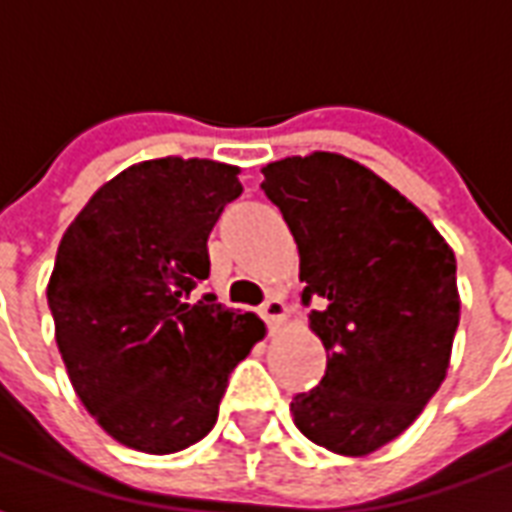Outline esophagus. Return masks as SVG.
I'll use <instances>...</instances> for the list:
<instances>
[{"mask_svg": "<svg viewBox=\"0 0 512 512\" xmlns=\"http://www.w3.org/2000/svg\"><path fill=\"white\" fill-rule=\"evenodd\" d=\"M260 312H263V318H266L271 326H279V323L288 318V304L282 299H268L263 307H260Z\"/></svg>", "mask_w": 512, "mask_h": 512, "instance_id": "esophagus-1", "label": "esophagus"}]
</instances>
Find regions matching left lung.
<instances>
[{
    "label": "left lung",
    "mask_w": 512,
    "mask_h": 512,
    "mask_svg": "<svg viewBox=\"0 0 512 512\" xmlns=\"http://www.w3.org/2000/svg\"><path fill=\"white\" fill-rule=\"evenodd\" d=\"M301 257V299L326 376L290 403L296 428L337 455L395 441L447 378L461 321L455 252L373 169L315 150L260 169Z\"/></svg>",
    "instance_id": "1"
}]
</instances>
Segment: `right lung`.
<instances>
[{"label": "right lung", "mask_w": 512, "mask_h": 512, "mask_svg": "<svg viewBox=\"0 0 512 512\" xmlns=\"http://www.w3.org/2000/svg\"><path fill=\"white\" fill-rule=\"evenodd\" d=\"M211 158H150L106 180L65 230L46 299L73 392L120 444L169 455L205 439L266 323L205 296L208 235L244 186Z\"/></svg>", "instance_id": "obj_1"}]
</instances>
